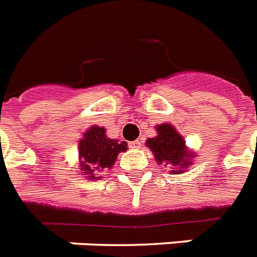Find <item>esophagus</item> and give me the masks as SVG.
<instances>
[{"label":"esophagus","instance_id":"esophagus-1","mask_svg":"<svg viewBox=\"0 0 257 257\" xmlns=\"http://www.w3.org/2000/svg\"><path fill=\"white\" fill-rule=\"evenodd\" d=\"M130 147L131 149H141L142 147V143H141V141H134V142H131L130 143Z\"/></svg>","mask_w":257,"mask_h":257}]
</instances>
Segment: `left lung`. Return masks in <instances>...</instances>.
<instances>
[{"label": "left lung", "mask_w": 257, "mask_h": 257, "mask_svg": "<svg viewBox=\"0 0 257 257\" xmlns=\"http://www.w3.org/2000/svg\"><path fill=\"white\" fill-rule=\"evenodd\" d=\"M157 137L149 138L146 146L153 151L158 164H168L174 174H183L194 163L196 153L186 146L183 135L171 123L157 126Z\"/></svg>", "instance_id": "1"}]
</instances>
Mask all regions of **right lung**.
<instances>
[{
  "label": "right lung",
  "mask_w": 257,
  "mask_h": 257,
  "mask_svg": "<svg viewBox=\"0 0 257 257\" xmlns=\"http://www.w3.org/2000/svg\"><path fill=\"white\" fill-rule=\"evenodd\" d=\"M126 150V142L108 138L103 127L94 124L78 142V171L86 179H100L104 172L112 168L118 154Z\"/></svg>",
  "instance_id": "obj_1"
}]
</instances>
